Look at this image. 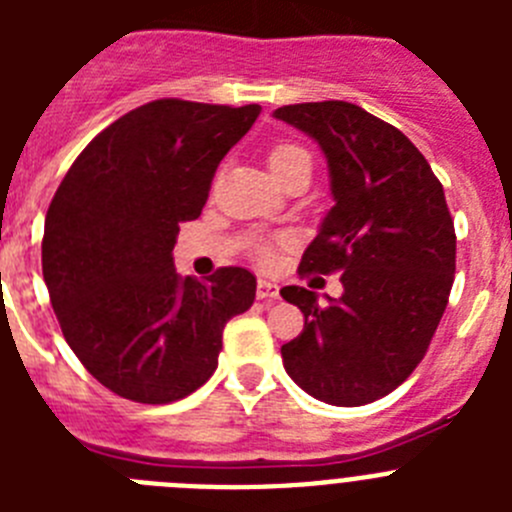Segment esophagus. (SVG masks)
Here are the masks:
<instances>
[{
  "label": "esophagus",
  "instance_id": "1",
  "mask_svg": "<svg viewBox=\"0 0 512 512\" xmlns=\"http://www.w3.org/2000/svg\"><path fill=\"white\" fill-rule=\"evenodd\" d=\"M256 297L264 302L279 300V287L274 282H269V279H259V284H256Z\"/></svg>",
  "mask_w": 512,
  "mask_h": 512
}]
</instances>
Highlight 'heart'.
I'll return each instance as SVG.
<instances>
[{"label":"heart","mask_w":512,"mask_h":512,"mask_svg":"<svg viewBox=\"0 0 512 512\" xmlns=\"http://www.w3.org/2000/svg\"><path fill=\"white\" fill-rule=\"evenodd\" d=\"M300 164H310V153H307L300 143L282 140V143H277V146L269 151V166L277 179L287 176L289 171ZM256 259H259L261 264H269V261L274 259V246H271V243H261V246L256 248Z\"/></svg>","instance_id":"b5f03b06"}]
</instances>
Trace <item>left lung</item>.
<instances>
[{"instance_id":"left-lung-1","label":"left lung","mask_w":512,"mask_h":512,"mask_svg":"<svg viewBox=\"0 0 512 512\" xmlns=\"http://www.w3.org/2000/svg\"><path fill=\"white\" fill-rule=\"evenodd\" d=\"M277 120L318 140L336 205L307 246L300 274L341 271L343 295L284 287L305 328L282 346L307 395L356 408L390 395L431 346L451 295L456 233L443 187L395 125L359 104H284Z\"/></svg>"}]
</instances>
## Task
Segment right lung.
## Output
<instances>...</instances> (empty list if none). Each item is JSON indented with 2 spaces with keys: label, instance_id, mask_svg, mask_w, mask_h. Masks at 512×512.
Returning <instances> with one entry per match:
<instances>
[{
  "label": "right lung",
  "instance_id": "1",
  "mask_svg": "<svg viewBox=\"0 0 512 512\" xmlns=\"http://www.w3.org/2000/svg\"><path fill=\"white\" fill-rule=\"evenodd\" d=\"M259 112L187 99L135 107L79 153L48 207L43 279L63 338L125 400L192 395L217 369L225 323L253 305L248 269L197 282L176 274L171 251Z\"/></svg>",
  "mask_w": 512,
  "mask_h": 512
}]
</instances>
